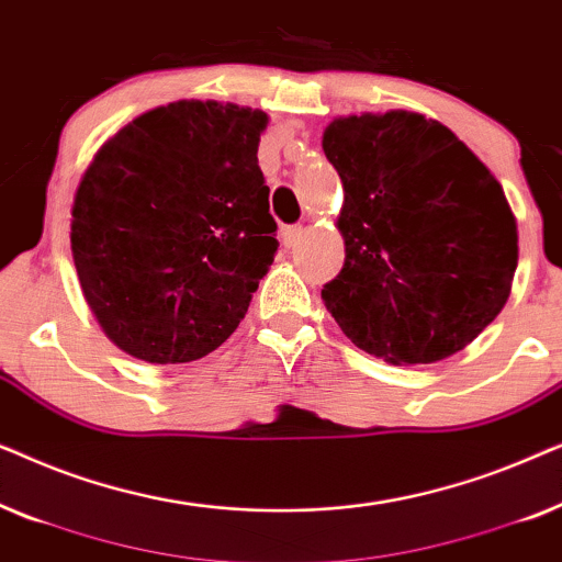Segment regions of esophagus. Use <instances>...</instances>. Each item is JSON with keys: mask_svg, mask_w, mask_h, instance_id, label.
<instances>
[{"mask_svg": "<svg viewBox=\"0 0 562 562\" xmlns=\"http://www.w3.org/2000/svg\"><path fill=\"white\" fill-rule=\"evenodd\" d=\"M304 233H306L304 225L286 227V229H283V245H286V248H296L299 240H302V237H304Z\"/></svg>", "mask_w": 562, "mask_h": 562, "instance_id": "1", "label": "esophagus"}]
</instances>
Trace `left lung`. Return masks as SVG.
Listing matches in <instances>:
<instances>
[{
    "mask_svg": "<svg viewBox=\"0 0 562 562\" xmlns=\"http://www.w3.org/2000/svg\"><path fill=\"white\" fill-rule=\"evenodd\" d=\"M340 173L342 271L322 302L360 350L437 363L504 310L517 271V222L502 183L437 120L352 114L325 130Z\"/></svg>",
    "mask_w": 562,
    "mask_h": 562,
    "instance_id": "left-lung-1",
    "label": "left lung"
}]
</instances>
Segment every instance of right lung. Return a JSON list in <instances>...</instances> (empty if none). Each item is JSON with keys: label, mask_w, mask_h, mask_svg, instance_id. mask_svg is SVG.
Masks as SVG:
<instances>
[{"label": "right lung", "mask_w": 562, "mask_h": 562, "mask_svg": "<svg viewBox=\"0 0 562 562\" xmlns=\"http://www.w3.org/2000/svg\"><path fill=\"white\" fill-rule=\"evenodd\" d=\"M268 117L173 102L106 140L76 189L71 250L106 337L148 363L217 350L279 240L258 143Z\"/></svg>", "instance_id": "add662e5"}]
</instances>
